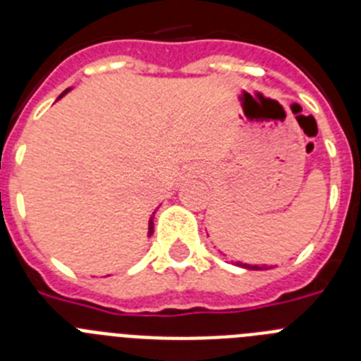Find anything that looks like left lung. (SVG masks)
I'll use <instances>...</instances> for the list:
<instances>
[{
    "instance_id": "obj_1",
    "label": "left lung",
    "mask_w": 361,
    "mask_h": 361,
    "mask_svg": "<svg viewBox=\"0 0 361 361\" xmlns=\"http://www.w3.org/2000/svg\"><path fill=\"white\" fill-rule=\"evenodd\" d=\"M237 264H238V266H240V267H245V269H267L266 266L260 267V266H250V264H242V262H237Z\"/></svg>"
}]
</instances>
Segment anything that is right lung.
Wrapping results in <instances>:
<instances>
[{"label": "right lung", "instance_id": "add662e5", "mask_svg": "<svg viewBox=\"0 0 361 361\" xmlns=\"http://www.w3.org/2000/svg\"><path fill=\"white\" fill-rule=\"evenodd\" d=\"M66 92H70V88H66V90L63 92L61 97L66 94ZM152 233H153V216H152V219H149V222H148V237H152Z\"/></svg>", "mask_w": 361, "mask_h": 361}]
</instances>
